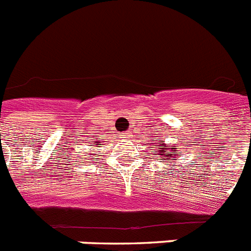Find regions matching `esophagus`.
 Here are the masks:
<instances>
[{"mask_svg":"<svg viewBox=\"0 0 251 251\" xmlns=\"http://www.w3.org/2000/svg\"><path fill=\"white\" fill-rule=\"evenodd\" d=\"M122 138L124 139H128V138H132V134H130L129 132H124L123 134H122Z\"/></svg>","mask_w":251,"mask_h":251,"instance_id":"1","label":"esophagus"}]
</instances>
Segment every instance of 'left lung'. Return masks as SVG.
<instances>
[{
  "instance_id": "1",
  "label": "left lung",
  "mask_w": 251,
  "mask_h": 251,
  "mask_svg": "<svg viewBox=\"0 0 251 251\" xmlns=\"http://www.w3.org/2000/svg\"><path fill=\"white\" fill-rule=\"evenodd\" d=\"M168 147H170V146L161 145L159 142H157V147L156 150H154V152H158L159 154H161L162 157H165V158L166 157H172V154H174L176 150H175V148H168ZM163 162H166V159H163Z\"/></svg>"
}]
</instances>
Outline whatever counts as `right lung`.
Here are the masks:
<instances>
[{
    "label": "right lung",
    "mask_w": 251,
    "mask_h": 251,
    "mask_svg": "<svg viewBox=\"0 0 251 251\" xmlns=\"http://www.w3.org/2000/svg\"><path fill=\"white\" fill-rule=\"evenodd\" d=\"M98 146H100V145H98Z\"/></svg>",
    "instance_id": "add662e5"
}]
</instances>
